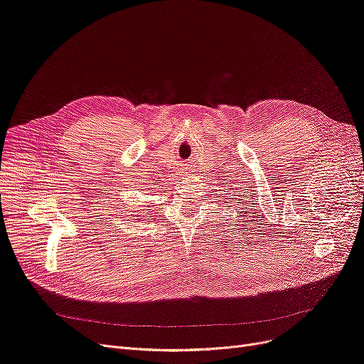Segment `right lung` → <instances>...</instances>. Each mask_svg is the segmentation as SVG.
Here are the masks:
<instances>
[{"label": "right lung", "instance_id": "obj_1", "mask_svg": "<svg viewBox=\"0 0 364 364\" xmlns=\"http://www.w3.org/2000/svg\"><path fill=\"white\" fill-rule=\"evenodd\" d=\"M141 219H144V216H141Z\"/></svg>", "mask_w": 364, "mask_h": 364}]
</instances>
